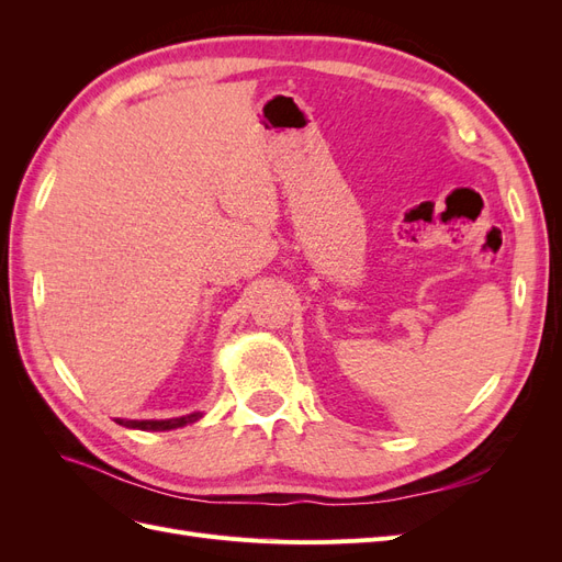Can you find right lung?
I'll return each instance as SVG.
<instances>
[{
  "label": "right lung",
  "mask_w": 562,
  "mask_h": 562,
  "mask_svg": "<svg viewBox=\"0 0 562 562\" xmlns=\"http://www.w3.org/2000/svg\"><path fill=\"white\" fill-rule=\"evenodd\" d=\"M201 417V413H192V415H182V417H173V419H114L116 424L128 429H140V431H171V429H180L184 424H192Z\"/></svg>",
  "instance_id": "1"
}]
</instances>
